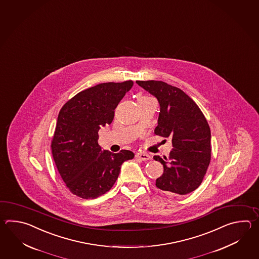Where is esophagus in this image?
<instances>
[{"mask_svg": "<svg viewBox=\"0 0 259 259\" xmlns=\"http://www.w3.org/2000/svg\"><path fill=\"white\" fill-rule=\"evenodd\" d=\"M136 158L137 159L142 160V161H147L151 159V156L147 154H142V153H138L136 154Z\"/></svg>", "mask_w": 259, "mask_h": 259, "instance_id": "1", "label": "esophagus"}]
</instances>
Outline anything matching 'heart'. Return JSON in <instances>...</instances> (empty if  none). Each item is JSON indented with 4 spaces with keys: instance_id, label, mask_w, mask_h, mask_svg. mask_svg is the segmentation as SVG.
Segmentation results:
<instances>
[{
    "instance_id": "1",
    "label": "heart",
    "mask_w": 259,
    "mask_h": 259,
    "mask_svg": "<svg viewBox=\"0 0 259 259\" xmlns=\"http://www.w3.org/2000/svg\"><path fill=\"white\" fill-rule=\"evenodd\" d=\"M143 97H144V96H143Z\"/></svg>"
}]
</instances>
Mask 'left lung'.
Wrapping results in <instances>:
<instances>
[{
  "mask_svg": "<svg viewBox=\"0 0 259 259\" xmlns=\"http://www.w3.org/2000/svg\"><path fill=\"white\" fill-rule=\"evenodd\" d=\"M138 85L155 96L160 104L154 133L171 137L168 157L154 155L164 166L155 185L167 193L187 194L201 185L211 160V133L203 112L181 89L158 80H138Z\"/></svg>",
  "mask_w": 259,
  "mask_h": 259,
  "instance_id": "1",
  "label": "left lung"
}]
</instances>
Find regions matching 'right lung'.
I'll list each match as a JSON object with an SVG mask.
<instances>
[{"label":"right lung","instance_id":"1","mask_svg":"<svg viewBox=\"0 0 259 259\" xmlns=\"http://www.w3.org/2000/svg\"><path fill=\"white\" fill-rule=\"evenodd\" d=\"M132 80L105 82L84 90L61 108L51 148L57 170L70 193L82 199H94L115 184L122 163L134 154L102 150L98 132L111 124L115 109L132 89Z\"/></svg>","mask_w":259,"mask_h":259}]
</instances>
